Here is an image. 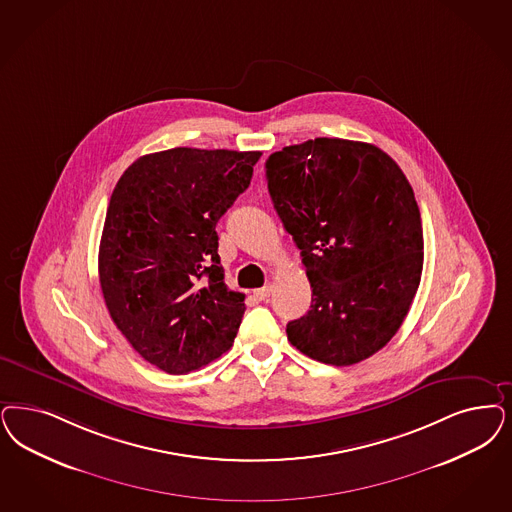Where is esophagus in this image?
I'll return each mask as SVG.
<instances>
[{"mask_svg": "<svg viewBox=\"0 0 512 512\" xmlns=\"http://www.w3.org/2000/svg\"><path fill=\"white\" fill-rule=\"evenodd\" d=\"M270 295H272V285H265V287H261V289L255 291V297L259 300L268 299Z\"/></svg>", "mask_w": 512, "mask_h": 512, "instance_id": "34e87169", "label": "esophagus"}]
</instances>
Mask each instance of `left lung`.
Returning <instances> with one entry per match:
<instances>
[{
	"instance_id": "8db88e82",
	"label": "left lung",
	"mask_w": 512,
	"mask_h": 512,
	"mask_svg": "<svg viewBox=\"0 0 512 512\" xmlns=\"http://www.w3.org/2000/svg\"><path fill=\"white\" fill-rule=\"evenodd\" d=\"M266 181L312 285L289 342L336 367L382 350L422 278V217L403 170L371 143L316 138L272 153Z\"/></svg>"
}]
</instances>
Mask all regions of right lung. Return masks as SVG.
<instances>
[{
	"mask_svg": "<svg viewBox=\"0 0 512 512\" xmlns=\"http://www.w3.org/2000/svg\"><path fill=\"white\" fill-rule=\"evenodd\" d=\"M261 155L176 147L132 162L113 189L102 293L117 329L160 371H198L234 342L246 304L223 282L215 225Z\"/></svg>",
	"mask_w": 512,
	"mask_h": 512,
	"instance_id": "right-lung-1",
	"label": "right lung"
}]
</instances>
